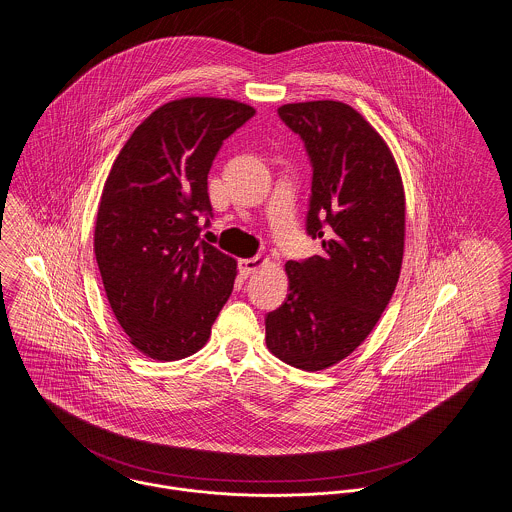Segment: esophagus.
<instances>
[{
	"instance_id": "obj_1",
	"label": "esophagus",
	"mask_w": 512,
	"mask_h": 512,
	"mask_svg": "<svg viewBox=\"0 0 512 512\" xmlns=\"http://www.w3.org/2000/svg\"><path fill=\"white\" fill-rule=\"evenodd\" d=\"M263 263H265V259H261V257H251V259H239L237 261V269H239V273L241 276L253 275L259 267H263Z\"/></svg>"
}]
</instances>
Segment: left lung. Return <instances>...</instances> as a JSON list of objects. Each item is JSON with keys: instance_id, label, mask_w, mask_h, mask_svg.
<instances>
[{"instance_id": "obj_1", "label": "left lung", "mask_w": 512, "mask_h": 512, "mask_svg": "<svg viewBox=\"0 0 512 512\" xmlns=\"http://www.w3.org/2000/svg\"><path fill=\"white\" fill-rule=\"evenodd\" d=\"M280 120L312 165L306 234L321 253L288 261V296L265 317L269 351L302 370L337 364L390 304L403 259L405 197L378 132L339 101L292 103Z\"/></svg>"}]
</instances>
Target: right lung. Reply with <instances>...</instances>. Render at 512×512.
<instances>
[{"mask_svg": "<svg viewBox=\"0 0 512 512\" xmlns=\"http://www.w3.org/2000/svg\"><path fill=\"white\" fill-rule=\"evenodd\" d=\"M255 109L230 99L165 103L128 138L103 189L95 257L115 317L140 353H197L234 290L236 261L200 239L208 173Z\"/></svg>", "mask_w": 512, "mask_h": 512, "instance_id": "1", "label": "right lung"}]
</instances>
